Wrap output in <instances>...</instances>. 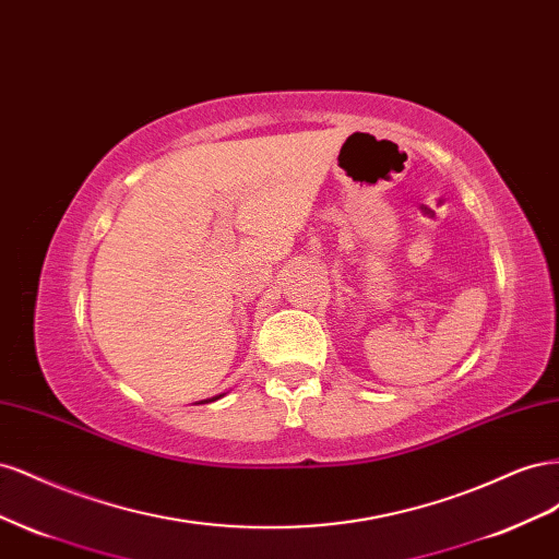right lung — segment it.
Here are the masks:
<instances>
[{
    "label": "right lung",
    "mask_w": 559,
    "mask_h": 559,
    "mask_svg": "<svg viewBox=\"0 0 559 559\" xmlns=\"http://www.w3.org/2000/svg\"><path fill=\"white\" fill-rule=\"evenodd\" d=\"M216 399H222V396H214V399H207V401H200V403H210V401H216Z\"/></svg>",
    "instance_id": "obj_1"
}]
</instances>
